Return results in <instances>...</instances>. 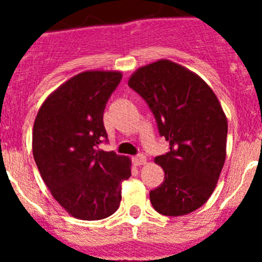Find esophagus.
<instances>
[{
	"mask_svg": "<svg viewBox=\"0 0 262 262\" xmlns=\"http://www.w3.org/2000/svg\"><path fill=\"white\" fill-rule=\"evenodd\" d=\"M132 160H133L134 165H137V166H141V165H143V163H146V157H144V155H137V156H134Z\"/></svg>",
	"mask_w": 262,
	"mask_h": 262,
	"instance_id": "esophagus-1",
	"label": "esophagus"
}]
</instances>
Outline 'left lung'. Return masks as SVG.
Masks as SVG:
<instances>
[{
  "instance_id": "8db88e82",
  "label": "left lung",
  "mask_w": 262,
  "mask_h": 262,
  "mask_svg": "<svg viewBox=\"0 0 262 262\" xmlns=\"http://www.w3.org/2000/svg\"><path fill=\"white\" fill-rule=\"evenodd\" d=\"M128 84L170 143L155 158L165 180L150 190L153 208L171 216L194 212L212 195L226 161L228 124L215 94L199 76L166 59L139 68Z\"/></svg>"
}]
</instances>
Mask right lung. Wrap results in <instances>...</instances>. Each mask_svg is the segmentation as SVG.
Here are the masks:
<instances>
[{"label": "right lung", "mask_w": 262, "mask_h": 262, "mask_svg": "<svg viewBox=\"0 0 262 262\" xmlns=\"http://www.w3.org/2000/svg\"><path fill=\"white\" fill-rule=\"evenodd\" d=\"M120 72L89 71L75 76L44 101L33 130V155L54 199L75 218L99 221L120 205L121 182L130 160L107 143L104 110Z\"/></svg>", "instance_id": "1"}]
</instances>
